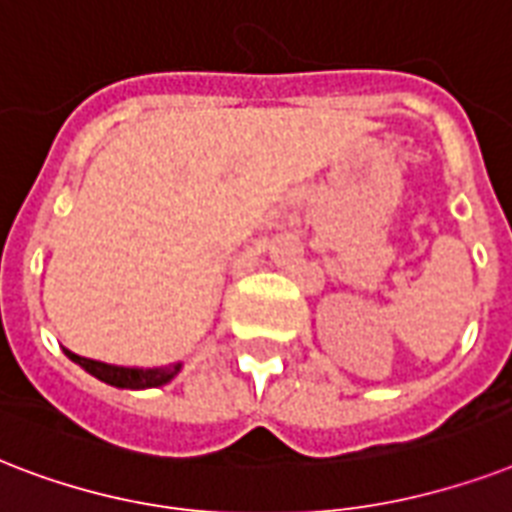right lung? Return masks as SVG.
I'll use <instances>...</instances> for the list:
<instances>
[{
	"instance_id": "obj_1",
	"label": "right lung",
	"mask_w": 512,
	"mask_h": 512,
	"mask_svg": "<svg viewBox=\"0 0 512 512\" xmlns=\"http://www.w3.org/2000/svg\"><path fill=\"white\" fill-rule=\"evenodd\" d=\"M69 355L77 366L98 376L101 382L114 384V387H128V390H144V387H160V384L170 382L178 374L181 366H165V368H122V366H109V363H98V360L79 358L74 352L63 350Z\"/></svg>"
}]
</instances>
